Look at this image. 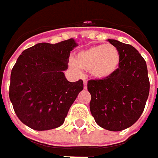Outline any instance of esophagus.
Returning <instances> with one entry per match:
<instances>
[{
	"label": "esophagus",
	"mask_w": 158,
	"mask_h": 158,
	"mask_svg": "<svg viewBox=\"0 0 158 158\" xmlns=\"http://www.w3.org/2000/svg\"><path fill=\"white\" fill-rule=\"evenodd\" d=\"M83 84H84L83 88L86 89H87V80H86V79H83Z\"/></svg>",
	"instance_id": "esophagus-1"
}]
</instances>
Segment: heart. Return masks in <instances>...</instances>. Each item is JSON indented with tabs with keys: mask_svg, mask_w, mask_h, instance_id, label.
<instances>
[{
	"mask_svg": "<svg viewBox=\"0 0 158 158\" xmlns=\"http://www.w3.org/2000/svg\"><path fill=\"white\" fill-rule=\"evenodd\" d=\"M120 55L117 47L112 44H102L79 52L69 66L76 71L88 70L92 76L102 79L112 76L118 69Z\"/></svg>",
	"mask_w": 158,
	"mask_h": 158,
	"instance_id": "b5f03b06",
	"label": "heart"
}]
</instances>
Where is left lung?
I'll return each mask as SVG.
<instances>
[{"label":"left lung","instance_id":"8db88e82","mask_svg":"<svg viewBox=\"0 0 158 158\" xmlns=\"http://www.w3.org/2000/svg\"><path fill=\"white\" fill-rule=\"evenodd\" d=\"M120 55L118 69L112 76L89 80V109L95 121L110 131H121L141 117L149 93L146 61L136 49L118 40H108Z\"/></svg>","mask_w":158,"mask_h":158}]
</instances>
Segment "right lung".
Instances as JSON below:
<instances>
[{
	"mask_svg": "<svg viewBox=\"0 0 158 158\" xmlns=\"http://www.w3.org/2000/svg\"><path fill=\"white\" fill-rule=\"evenodd\" d=\"M74 39L56 44L39 43L24 50L11 70L9 99L16 116L34 130H49L63 124L70 106L83 89L82 80L69 82Z\"/></svg>",
	"mask_w": 158,
	"mask_h": 158,
	"instance_id": "add662e5",
	"label": "right lung"
}]
</instances>
